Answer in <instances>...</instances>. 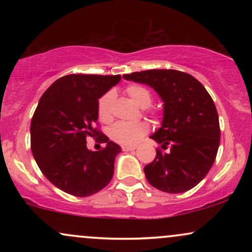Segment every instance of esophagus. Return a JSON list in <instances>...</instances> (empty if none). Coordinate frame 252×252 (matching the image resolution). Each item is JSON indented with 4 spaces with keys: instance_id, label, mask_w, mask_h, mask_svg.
<instances>
[{
    "instance_id": "34e87169",
    "label": "esophagus",
    "mask_w": 252,
    "mask_h": 252,
    "mask_svg": "<svg viewBox=\"0 0 252 252\" xmlns=\"http://www.w3.org/2000/svg\"><path fill=\"white\" fill-rule=\"evenodd\" d=\"M137 147L136 146H122V150L124 152H130V150H135Z\"/></svg>"
}]
</instances>
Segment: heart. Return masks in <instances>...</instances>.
Here are the masks:
<instances>
[{
    "instance_id": "1",
    "label": "heart",
    "mask_w": 252,
    "mask_h": 252,
    "mask_svg": "<svg viewBox=\"0 0 252 252\" xmlns=\"http://www.w3.org/2000/svg\"><path fill=\"white\" fill-rule=\"evenodd\" d=\"M126 94L142 108H147L152 104V94L148 89L141 85H129L126 88ZM112 102L114 94L106 92L98 99L97 114L99 120L104 123H109L112 120ZM149 126L146 122L129 123L118 122L111 126L109 135L115 142L122 144H134L141 140L148 132Z\"/></svg>"
}]
</instances>
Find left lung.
Instances as JSON below:
<instances>
[{"label": "left lung", "mask_w": 252, "mask_h": 252, "mask_svg": "<svg viewBox=\"0 0 252 252\" xmlns=\"http://www.w3.org/2000/svg\"><path fill=\"white\" fill-rule=\"evenodd\" d=\"M124 79L149 85L163 100L161 128L150 137L160 147L144 174L153 187L167 193L189 190L213 166L220 142L213 99L194 77L176 70H148Z\"/></svg>", "instance_id": "obj_1"}]
</instances>
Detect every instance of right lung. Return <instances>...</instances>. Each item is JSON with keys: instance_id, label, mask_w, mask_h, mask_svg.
<instances>
[{"instance_id": "obj_1", "label": "right lung", "mask_w": 252, "mask_h": 252, "mask_svg": "<svg viewBox=\"0 0 252 252\" xmlns=\"http://www.w3.org/2000/svg\"><path fill=\"white\" fill-rule=\"evenodd\" d=\"M120 80V74H67L40 98L31 123L32 153L42 174L68 194L92 195L111 181L121 147L94 123L98 99ZM89 135H98L97 142L107 146L98 152L89 151Z\"/></svg>"}]
</instances>
